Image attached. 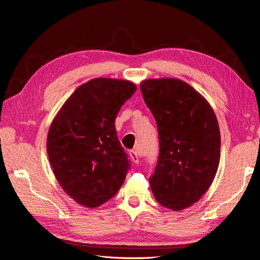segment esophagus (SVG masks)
Returning <instances> with one entry per match:
<instances>
[{
  "label": "esophagus",
  "instance_id": "1",
  "mask_svg": "<svg viewBox=\"0 0 260 260\" xmlns=\"http://www.w3.org/2000/svg\"><path fill=\"white\" fill-rule=\"evenodd\" d=\"M128 154H129L132 161L134 163H138L139 162V153L136 151V150H131V151L128 152Z\"/></svg>",
  "mask_w": 260,
  "mask_h": 260
}]
</instances>
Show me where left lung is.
<instances>
[{"instance_id":"1","label":"left lung","mask_w":260,"mask_h":260,"mask_svg":"<svg viewBox=\"0 0 260 260\" xmlns=\"http://www.w3.org/2000/svg\"><path fill=\"white\" fill-rule=\"evenodd\" d=\"M140 89L160 139L150 186L162 206L181 211L197 203L215 178L220 160L218 122L206 99L181 80H145Z\"/></svg>"}]
</instances>
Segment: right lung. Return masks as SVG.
I'll return each mask as SVG.
<instances>
[{"label": "right lung", "mask_w": 260, "mask_h": 260, "mask_svg": "<svg viewBox=\"0 0 260 260\" xmlns=\"http://www.w3.org/2000/svg\"><path fill=\"white\" fill-rule=\"evenodd\" d=\"M136 89L126 80H90L75 89L51 124L49 163L61 188L80 205H102L123 185L131 163L115 118Z\"/></svg>", "instance_id": "obj_1"}]
</instances>
